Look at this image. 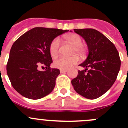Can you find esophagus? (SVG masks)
<instances>
[{"instance_id":"1","label":"esophagus","mask_w":128,"mask_h":128,"mask_svg":"<svg viewBox=\"0 0 128 128\" xmlns=\"http://www.w3.org/2000/svg\"><path fill=\"white\" fill-rule=\"evenodd\" d=\"M67 72V70H60V73H65Z\"/></svg>"}]
</instances>
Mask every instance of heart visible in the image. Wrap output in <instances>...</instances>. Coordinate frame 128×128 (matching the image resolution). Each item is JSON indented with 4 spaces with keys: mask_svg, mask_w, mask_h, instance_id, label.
I'll return each instance as SVG.
<instances>
[{
    "mask_svg": "<svg viewBox=\"0 0 128 128\" xmlns=\"http://www.w3.org/2000/svg\"><path fill=\"white\" fill-rule=\"evenodd\" d=\"M65 41L70 46L73 47L72 53H76L80 56H82L85 52V48L82 46V38L77 34H70L66 35L65 37ZM60 46V40L58 38H54L51 42L49 47V51L52 56H56L59 52V48ZM79 61L78 56H73L71 57H63L61 56L56 58L54 62V65L55 67L61 70H67L76 64Z\"/></svg>",
    "mask_w": 128,
    "mask_h": 128,
    "instance_id": "obj_1",
    "label": "heart"
}]
</instances>
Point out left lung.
I'll list each match as a JSON object with an SVG mask.
<instances>
[{
	"instance_id": "8db88e82",
	"label": "left lung",
	"mask_w": 128,
	"mask_h": 128,
	"mask_svg": "<svg viewBox=\"0 0 128 128\" xmlns=\"http://www.w3.org/2000/svg\"><path fill=\"white\" fill-rule=\"evenodd\" d=\"M84 38L88 55L80 66L78 76L71 81L77 93L89 99L105 94L114 84L120 68L119 54L114 44L94 29H74Z\"/></svg>"
}]
</instances>
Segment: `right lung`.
Wrapping results in <instances>:
<instances>
[{
  "label": "right lung",
  "instance_id": "add662e5",
  "mask_svg": "<svg viewBox=\"0 0 128 128\" xmlns=\"http://www.w3.org/2000/svg\"><path fill=\"white\" fill-rule=\"evenodd\" d=\"M68 30L34 28L19 37L13 44L7 63V74L16 91L26 98L39 99L51 92L60 74L50 68L52 63L49 51L51 42ZM46 66L45 71L38 66Z\"/></svg>",
  "mask_w": 128,
  "mask_h": 128
}]
</instances>
